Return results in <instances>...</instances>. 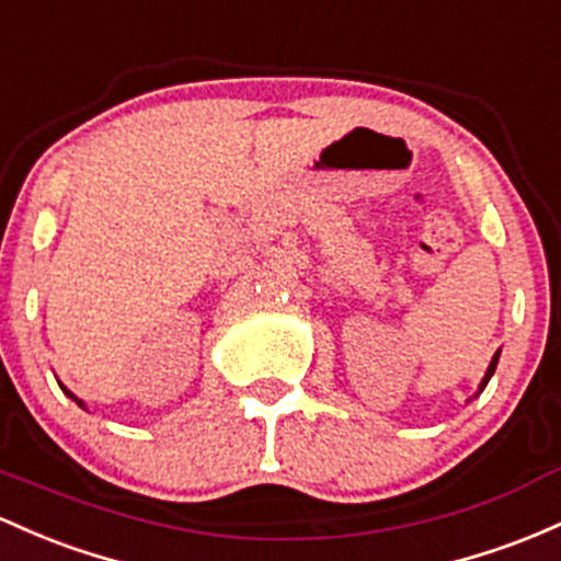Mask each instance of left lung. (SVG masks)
Masks as SVG:
<instances>
[{
	"label": "left lung",
	"mask_w": 561,
	"mask_h": 561,
	"mask_svg": "<svg viewBox=\"0 0 561 561\" xmlns=\"http://www.w3.org/2000/svg\"><path fill=\"white\" fill-rule=\"evenodd\" d=\"M497 359H501V348H497V351H495V356H492V359H490V367H488V373H484L482 383H479V389H477V393H473V399H477V397H479V393H482V391H484V386H488V383H490L492 373H495V367H497Z\"/></svg>",
	"instance_id": "1"
}]
</instances>
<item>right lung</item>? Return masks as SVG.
I'll return each instance as SVG.
<instances>
[{
    "label": "right lung",
    "instance_id": "right-lung-1",
    "mask_svg": "<svg viewBox=\"0 0 561 561\" xmlns=\"http://www.w3.org/2000/svg\"><path fill=\"white\" fill-rule=\"evenodd\" d=\"M60 386V389H64V393H66V397H69V399H73V402H77L79 404V408H82V410H88V408H84V402H82V399H79V397H73V393L69 391V389H66V386L64 383H58Z\"/></svg>",
    "mask_w": 561,
    "mask_h": 561
}]
</instances>
